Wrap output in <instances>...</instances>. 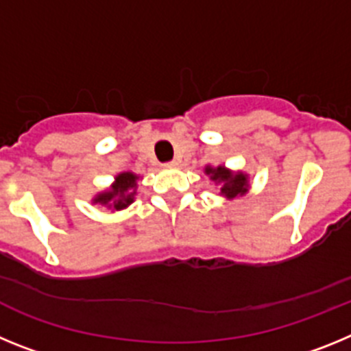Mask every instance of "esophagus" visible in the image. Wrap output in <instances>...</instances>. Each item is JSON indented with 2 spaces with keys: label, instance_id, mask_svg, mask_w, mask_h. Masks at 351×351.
I'll use <instances>...</instances> for the list:
<instances>
[{
  "label": "esophagus",
  "instance_id": "obj_1",
  "mask_svg": "<svg viewBox=\"0 0 351 351\" xmlns=\"http://www.w3.org/2000/svg\"><path fill=\"white\" fill-rule=\"evenodd\" d=\"M179 165V160H172V161H169V163H165V167H170V169H172V167H178Z\"/></svg>",
  "mask_w": 351,
  "mask_h": 351
}]
</instances>
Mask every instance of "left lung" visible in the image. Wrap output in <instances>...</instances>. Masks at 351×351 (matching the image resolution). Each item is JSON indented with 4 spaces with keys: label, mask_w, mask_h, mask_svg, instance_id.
I'll return each instance as SVG.
<instances>
[{
    "label": "left lung",
    "mask_w": 351,
    "mask_h": 351,
    "mask_svg": "<svg viewBox=\"0 0 351 351\" xmlns=\"http://www.w3.org/2000/svg\"><path fill=\"white\" fill-rule=\"evenodd\" d=\"M206 173L210 178V181H214L216 184H219V195H223L225 198L232 200V198L243 197L247 193V188H250V181H247V176L243 172H232V170L225 169V167H206Z\"/></svg>",
    "instance_id": "obj_1"
}]
</instances>
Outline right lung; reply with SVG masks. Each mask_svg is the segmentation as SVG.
Listing matches in <instances>:
<instances>
[{
    "mask_svg": "<svg viewBox=\"0 0 351 351\" xmlns=\"http://www.w3.org/2000/svg\"><path fill=\"white\" fill-rule=\"evenodd\" d=\"M137 181L138 176L133 172H121L114 179L112 186L108 190L101 191L93 198V204H101L108 209L121 210L128 207L137 195Z\"/></svg>",
    "mask_w": 351,
    "mask_h": 351,
    "instance_id": "obj_1",
    "label": "right lung"
}]
</instances>
